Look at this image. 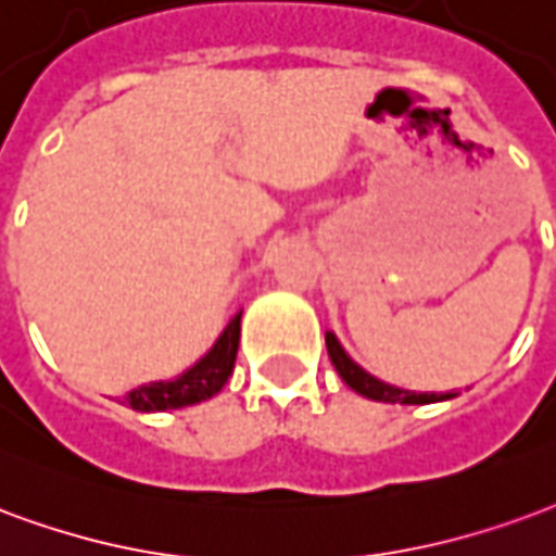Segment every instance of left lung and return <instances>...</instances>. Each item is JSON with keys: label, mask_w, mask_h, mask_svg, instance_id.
Wrapping results in <instances>:
<instances>
[{"label": "left lung", "mask_w": 556, "mask_h": 556, "mask_svg": "<svg viewBox=\"0 0 556 556\" xmlns=\"http://www.w3.org/2000/svg\"><path fill=\"white\" fill-rule=\"evenodd\" d=\"M326 346L328 358L334 364V370L340 372V379L350 384L355 394L367 396V400H376V403H403V406H427V403H441V400H453L456 394H415V391H403V388H394V384L376 379L370 372L358 367L352 362L350 355L343 352L340 340L326 331Z\"/></svg>", "instance_id": "left-lung-1"}]
</instances>
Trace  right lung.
I'll use <instances>...</instances> for the list:
<instances>
[{"mask_svg": "<svg viewBox=\"0 0 556 556\" xmlns=\"http://www.w3.org/2000/svg\"><path fill=\"white\" fill-rule=\"evenodd\" d=\"M239 319H242V311L237 317H230V323L218 334L216 343L210 346V352L201 355L189 370L174 376V379L139 384L136 391H129L127 406H132L136 412H165V408L194 406L201 400L216 396L228 382V376L233 372V362H237Z\"/></svg>", "mask_w": 556, "mask_h": 556, "instance_id": "obj_1", "label": "right lung"}]
</instances>
